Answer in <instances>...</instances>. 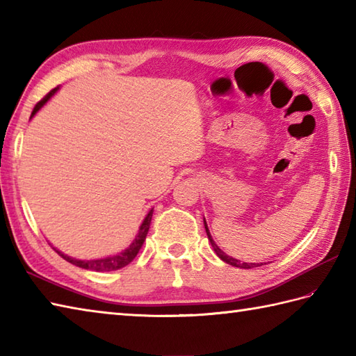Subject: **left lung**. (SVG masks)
I'll list each match as a JSON object with an SVG mask.
<instances>
[{
	"label": "left lung",
	"mask_w": 356,
	"mask_h": 356,
	"mask_svg": "<svg viewBox=\"0 0 356 356\" xmlns=\"http://www.w3.org/2000/svg\"><path fill=\"white\" fill-rule=\"evenodd\" d=\"M203 223H205V229H207V234H208V240L211 241V245H213V249H214V252L218 255V259H222L225 263L231 264V266L241 268V269H252V268H257V266H261V263H245V261H240V260H237V259H232V257H229V255H226V254L222 251V249L216 245V241L213 240V237H211L209 229H208V226H207V222L203 220Z\"/></svg>",
	"instance_id": "1"
}]
</instances>
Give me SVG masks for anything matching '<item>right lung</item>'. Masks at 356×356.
Instances as JSON below:
<instances>
[{"instance_id":"obj_1","label":"right lung","mask_w":356,"mask_h":356,"mask_svg":"<svg viewBox=\"0 0 356 356\" xmlns=\"http://www.w3.org/2000/svg\"><path fill=\"white\" fill-rule=\"evenodd\" d=\"M56 90H58V87L53 88L50 93L45 95V96L42 97V99L35 105V108H33V111H32V116H30V118H33V116L36 115V111L40 110V108L42 107V105H44L45 102H47L53 95H55ZM151 217H153V209H151L149 213L147 214V217L143 218V222H142V225H140L138 236H136V238L133 240V243H131L130 246H128V248L125 249V251L119 252V254H116V255L105 257V259H97V260H78V259H73V257H69V255L63 254L61 251H58V249H55V248H53V249H55V251H56L59 255H61L64 260H67L69 263L74 264V266H78V268L96 270V272L118 270V269H120V268H125L127 264H130V263L134 260V257L138 255L139 249L142 248L143 241H145V237H147V234H148L149 223H151Z\"/></svg>"}]
</instances>
